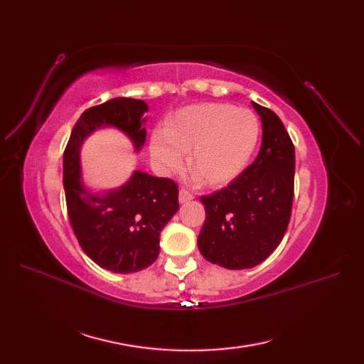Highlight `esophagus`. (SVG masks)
Listing matches in <instances>:
<instances>
[{
	"mask_svg": "<svg viewBox=\"0 0 364 364\" xmlns=\"http://www.w3.org/2000/svg\"><path fill=\"white\" fill-rule=\"evenodd\" d=\"M193 199H194V196H193L191 191L183 190V188L179 191V202H181V203H186V202H190V200H193Z\"/></svg>",
	"mask_w": 364,
	"mask_h": 364,
	"instance_id": "34e87169",
	"label": "esophagus"
}]
</instances>
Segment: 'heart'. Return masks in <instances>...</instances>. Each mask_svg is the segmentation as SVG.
<instances>
[{"mask_svg":"<svg viewBox=\"0 0 364 364\" xmlns=\"http://www.w3.org/2000/svg\"><path fill=\"white\" fill-rule=\"evenodd\" d=\"M259 138L258 118L226 103L179 109L150 136V155L165 171L178 170L190 151L194 179L208 186L234 181L245 170Z\"/></svg>","mask_w":364,"mask_h":364,"instance_id":"b5f03b06","label":"heart"}]
</instances>
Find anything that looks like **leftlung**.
Here are the masks:
<instances>
[{"label": "left lung", "mask_w": 364, "mask_h": 364, "mask_svg": "<svg viewBox=\"0 0 364 364\" xmlns=\"http://www.w3.org/2000/svg\"><path fill=\"white\" fill-rule=\"evenodd\" d=\"M252 106L262 124L257 159L226 188L200 197L206 220L197 246L205 259L230 270L255 267L278 247L293 205V142L277 114Z\"/></svg>", "instance_id": "obj_1"}]
</instances>
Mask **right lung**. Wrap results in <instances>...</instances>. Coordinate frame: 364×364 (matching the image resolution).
I'll list each match as a JSON object with an SVG mask.
<instances>
[{"label":"right lung","instance_id":"right-lung-1","mask_svg":"<svg viewBox=\"0 0 364 364\" xmlns=\"http://www.w3.org/2000/svg\"><path fill=\"white\" fill-rule=\"evenodd\" d=\"M146 102L117 97L86 109L73 127L63 153V188L70 222L83 252L102 269L134 273L159 255V232L178 213V185L135 170L112 190H91L83 182L80 150L98 129L124 134L138 153L146 142Z\"/></svg>","mask_w":364,"mask_h":364}]
</instances>
